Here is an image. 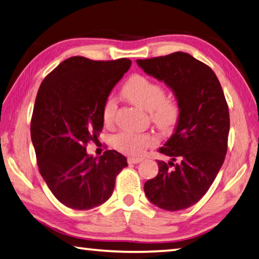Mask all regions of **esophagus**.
Here are the masks:
<instances>
[{
	"label": "esophagus",
	"mask_w": 259,
	"mask_h": 259,
	"mask_svg": "<svg viewBox=\"0 0 259 259\" xmlns=\"http://www.w3.org/2000/svg\"><path fill=\"white\" fill-rule=\"evenodd\" d=\"M142 161L140 157H128V163L129 164H134V163H139Z\"/></svg>",
	"instance_id": "esophagus-1"
}]
</instances>
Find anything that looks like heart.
Listing matches in <instances>:
<instances>
[{"label":"heart","mask_w":259,"mask_h":259,"mask_svg":"<svg viewBox=\"0 0 259 259\" xmlns=\"http://www.w3.org/2000/svg\"><path fill=\"white\" fill-rule=\"evenodd\" d=\"M123 94L136 106L151 112L152 121L162 130H170L179 119V105L174 98H165L164 89L159 83L143 75L131 76L123 87ZM116 102L108 97L103 106V120L111 124L115 117ZM157 142L151 134L122 133L113 139L115 148L130 155L143 154L146 148Z\"/></svg>","instance_id":"1"}]
</instances>
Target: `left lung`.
<instances>
[{"label":"left lung","instance_id":"left-lung-1","mask_svg":"<svg viewBox=\"0 0 259 259\" xmlns=\"http://www.w3.org/2000/svg\"><path fill=\"white\" fill-rule=\"evenodd\" d=\"M148 75L163 81L176 97L179 119L159 152V174L144 185L147 199L168 211L192 207L207 193L224 163L230 114L216 74L186 52L138 59Z\"/></svg>","mask_w":259,"mask_h":259}]
</instances>
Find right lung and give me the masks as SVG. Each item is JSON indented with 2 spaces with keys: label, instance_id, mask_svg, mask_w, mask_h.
<instances>
[{
  "label": "right lung",
  "instance_id": "add662e5",
  "mask_svg": "<svg viewBox=\"0 0 259 259\" xmlns=\"http://www.w3.org/2000/svg\"><path fill=\"white\" fill-rule=\"evenodd\" d=\"M131 66V60L71 57L41 83L30 121V137L41 176L57 200L89 210L111 198L126 157L108 150L97 159L87 144L98 140L103 106Z\"/></svg>",
  "mask_w": 259,
  "mask_h": 259
}]
</instances>
